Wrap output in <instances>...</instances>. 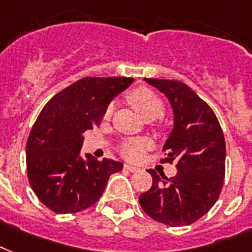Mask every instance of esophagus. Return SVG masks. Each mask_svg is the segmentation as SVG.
Wrapping results in <instances>:
<instances>
[{"mask_svg": "<svg viewBox=\"0 0 252 252\" xmlns=\"http://www.w3.org/2000/svg\"><path fill=\"white\" fill-rule=\"evenodd\" d=\"M125 169H126V171H130V172H138V171H139L138 167H134V165L130 164H125Z\"/></svg>", "mask_w": 252, "mask_h": 252, "instance_id": "obj_1", "label": "esophagus"}]
</instances>
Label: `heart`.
<instances>
[{
  "instance_id": "heart-1",
  "label": "heart",
  "mask_w": 252,
  "mask_h": 252,
  "mask_svg": "<svg viewBox=\"0 0 252 252\" xmlns=\"http://www.w3.org/2000/svg\"><path fill=\"white\" fill-rule=\"evenodd\" d=\"M128 104L135 109L143 120L153 121L157 120L164 113V104L160 97L148 88H136L127 94ZM113 106H108L105 110V118L108 120L112 117ZM150 147V142L147 139H130L126 140L120 146V153L127 160L138 161L143 155L144 150Z\"/></svg>"
}]
</instances>
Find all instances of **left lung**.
Here are the masks:
<instances>
[{"mask_svg": "<svg viewBox=\"0 0 252 252\" xmlns=\"http://www.w3.org/2000/svg\"><path fill=\"white\" fill-rule=\"evenodd\" d=\"M164 93L173 110V128L163 146L176 161V176H153V187L139 196L144 213L168 226L190 225L216 204L225 177L226 144L221 125L209 105L187 84L176 80L144 79Z\"/></svg>", "mask_w": 252, "mask_h": 252, "instance_id": "obj_1", "label": "left lung"}]
</instances>
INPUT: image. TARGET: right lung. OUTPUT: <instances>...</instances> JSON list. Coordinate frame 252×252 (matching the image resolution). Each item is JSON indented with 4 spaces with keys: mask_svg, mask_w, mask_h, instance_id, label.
Returning <instances> with one entry per match:
<instances>
[{
    "mask_svg": "<svg viewBox=\"0 0 252 252\" xmlns=\"http://www.w3.org/2000/svg\"><path fill=\"white\" fill-rule=\"evenodd\" d=\"M132 77H84L52 97L35 121L26 144L27 176L43 204L59 214L94 205L110 175L124 164L80 155L84 131L98 126L117 94Z\"/></svg>",
    "mask_w": 252,
    "mask_h": 252,
    "instance_id": "obj_1",
    "label": "right lung"
}]
</instances>
